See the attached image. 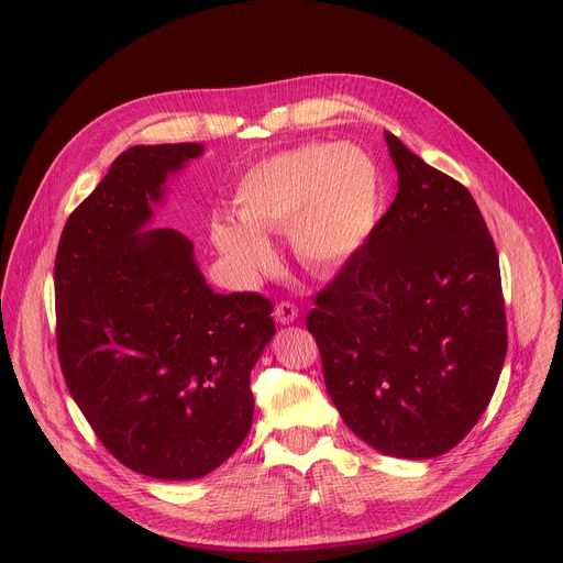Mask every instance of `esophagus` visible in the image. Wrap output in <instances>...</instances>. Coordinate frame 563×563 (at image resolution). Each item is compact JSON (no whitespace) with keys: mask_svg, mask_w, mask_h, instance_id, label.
Here are the masks:
<instances>
[{"mask_svg":"<svg viewBox=\"0 0 563 563\" xmlns=\"http://www.w3.org/2000/svg\"><path fill=\"white\" fill-rule=\"evenodd\" d=\"M275 320L279 324H290L297 320V307L290 305V301H279V305L275 307Z\"/></svg>","mask_w":563,"mask_h":563,"instance_id":"1","label":"esophagus"}]
</instances>
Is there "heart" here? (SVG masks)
<instances>
[{
    "label": "heart",
    "instance_id": "1",
    "mask_svg": "<svg viewBox=\"0 0 563 563\" xmlns=\"http://www.w3.org/2000/svg\"><path fill=\"white\" fill-rule=\"evenodd\" d=\"M238 221L216 219L219 252L256 279L275 262L266 234L288 232L301 266L331 275L365 247L383 207L374 157L356 144L309 142L252 166L232 196Z\"/></svg>",
    "mask_w": 563,
    "mask_h": 563
}]
</instances>
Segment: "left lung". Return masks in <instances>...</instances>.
<instances>
[{"mask_svg":"<svg viewBox=\"0 0 563 563\" xmlns=\"http://www.w3.org/2000/svg\"><path fill=\"white\" fill-rule=\"evenodd\" d=\"M399 194L307 318L329 397L372 449L438 457L487 410L507 354L494 239L473 196L385 131Z\"/></svg>","mask_w":563,"mask_h":563,"instance_id":"left-lung-1","label":"left lung"}]
</instances>
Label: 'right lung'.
Instances as JSON below:
<instances>
[{"mask_svg": "<svg viewBox=\"0 0 563 563\" xmlns=\"http://www.w3.org/2000/svg\"><path fill=\"white\" fill-rule=\"evenodd\" d=\"M202 144L123 151L67 219L56 340L67 390L101 444L157 481H194L245 440L250 372L275 335L256 292H213L194 243L153 228L166 178Z\"/></svg>", "mask_w": 563, "mask_h": 563, "instance_id": "add662e5", "label": "right lung"}]
</instances>
